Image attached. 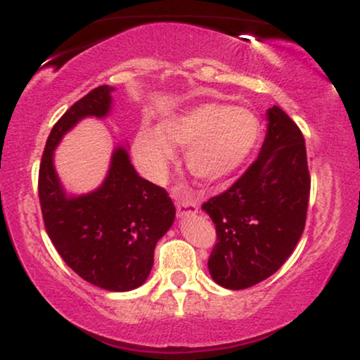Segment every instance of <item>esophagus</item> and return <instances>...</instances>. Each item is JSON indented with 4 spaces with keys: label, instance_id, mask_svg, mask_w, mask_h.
Returning a JSON list of instances; mask_svg holds the SVG:
<instances>
[{
    "label": "esophagus",
    "instance_id": "obj_1",
    "mask_svg": "<svg viewBox=\"0 0 360 360\" xmlns=\"http://www.w3.org/2000/svg\"><path fill=\"white\" fill-rule=\"evenodd\" d=\"M175 205H176V213H179V216L193 214L198 211V206H196L195 200H191L190 196H184V198H180Z\"/></svg>",
    "mask_w": 360,
    "mask_h": 360
}]
</instances>
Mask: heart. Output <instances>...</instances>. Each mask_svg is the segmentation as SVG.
<instances>
[{
	"label": "heart",
	"mask_w": 360,
	"mask_h": 360,
	"mask_svg": "<svg viewBox=\"0 0 360 360\" xmlns=\"http://www.w3.org/2000/svg\"><path fill=\"white\" fill-rule=\"evenodd\" d=\"M259 134L260 122L248 108L203 103L170 116L162 129L141 126L134 149L147 172L160 175L175 159V146H188L186 165L191 174L206 184H218L244 164Z\"/></svg>",
	"instance_id": "obj_1"
}]
</instances>
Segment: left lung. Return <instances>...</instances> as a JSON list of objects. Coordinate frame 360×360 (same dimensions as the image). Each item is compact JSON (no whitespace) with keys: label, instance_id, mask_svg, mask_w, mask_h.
<instances>
[{"label":"left lung","instance_id":"left-lung-1","mask_svg":"<svg viewBox=\"0 0 360 360\" xmlns=\"http://www.w3.org/2000/svg\"><path fill=\"white\" fill-rule=\"evenodd\" d=\"M267 117L257 159L201 206L216 228L208 269L224 288H249L277 272L307 223L311 179L304 137L278 106L270 108Z\"/></svg>","mask_w":360,"mask_h":360}]
</instances>
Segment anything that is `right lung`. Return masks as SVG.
<instances>
[{"mask_svg": "<svg viewBox=\"0 0 360 360\" xmlns=\"http://www.w3.org/2000/svg\"><path fill=\"white\" fill-rule=\"evenodd\" d=\"M112 88L101 85L68 108L47 137L39 167V201L53 248L83 280L110 292L146 282L157 240L174 223L175 206L165 188L137 175L120 147L100 188L67 198L53 169V149L82 117L110 111Z\"/></svg>", "mask_w": 360, "mask_h": 360, "instance_id": "1", "label": "right lung"}]
</instances>
